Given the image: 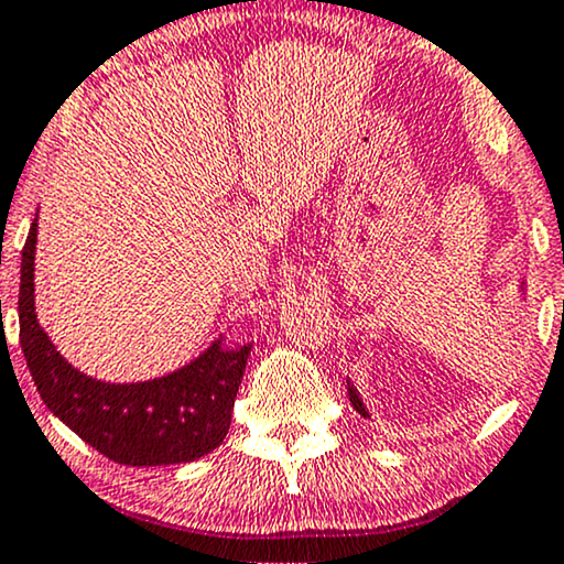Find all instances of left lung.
Masks as SVG:
<instances>
[{
  "label": "left lung",
  "mask_w": 564,
  "mask_h": 564,
  "mask_svg": "<svg viewBox=\"0 0 564 564\" xmlns=\"http://www.w3.org/2000/svg\"><path fill=\"white\" fill-rule=\"evenodd\" d=\"M520 291H525V281H520ZM347 393H349V402H351V406H355V410L359 412V415H362V417H370V415H368V410H365L362 399H359V393H357V389H355V383H351V381H347Z\"/></svg>",
  "instance_id": "left-lung-1"
}]
</instances>
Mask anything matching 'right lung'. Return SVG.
Wrapping results in <instances>:
<instances>
[{"label":"right lung","mask_w":564,"mask_h":564,"mask_svg":"<svg viewBox=\"0 0 564 564\" xmlns=\"http://www.w3.org/2000/svg\"><path fill=\"white\" fill-rule=\"evenodd\" d=\"M39 215L20 262V347L44 404L86 444L131 467L183 465L226 438L252 344L226 347L223 336L199 357L162 378L105 383L84 376L54 349L33 302Z\"/></svg>","instance_id":"add662e5"}]
</instances>
